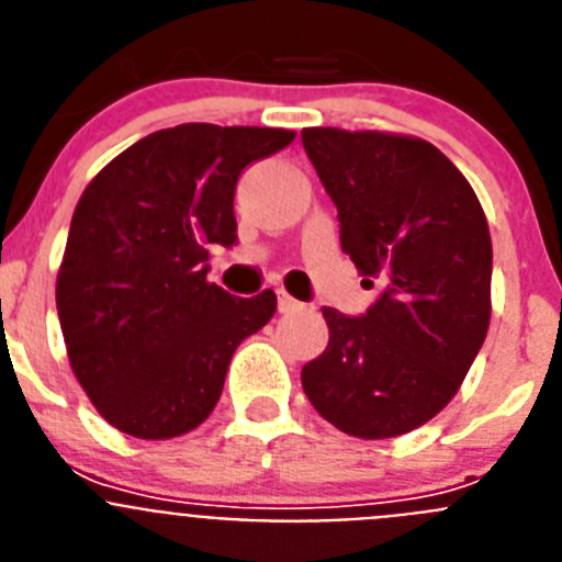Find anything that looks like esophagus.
<instances>
[{"mask_svg": "<svg viewBox=\"0 0 562 562\" xmlns=\"http://www.w3.org/2000/svg\"><path fill=\"white\" fill-rule=\"evenodd\" d=\"M297 310H304V304L295 301L292 295H286L284 290H278V312H281V315H290V312H297Z\"/></svg>", "mask_w": 562, "mask_h": 562, "instance_id": "1", "label": "esophagus"}]
</instances>
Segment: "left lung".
I'll use <instances>...</instances> for the list:
<instances>
[{
  "label": "left lung",
  "instance_id": "left-lung-1",
  "mask_svg": "<svg viewBox=\"0 0 562 562\" xmlns=\"http://www.w3.org/2000/svg\"><path fill=\"white\" fill-rule=\"evenodd\" d=\"M301 140L342 252L380 286L360 317L324 306L329 346L301 382L342 434H408L453 400L490 329L486 216L464 173L419 137L304 128Z\"/></svg>",
  "mask_w": 562,
  "mask_h": 562
}]
</instances>
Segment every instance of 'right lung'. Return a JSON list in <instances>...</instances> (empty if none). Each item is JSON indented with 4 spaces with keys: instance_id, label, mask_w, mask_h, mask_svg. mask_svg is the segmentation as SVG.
<instances>
[{
    "instance_id": "right-lung-1",
    "label": "right lung",
    "mask_w": 562,
    "mask_h": 562,
    "mask_svg": "<svg viewBox=\"0 0 562 562\" xmlns=\"http://www.w3.org/2000/svg\"><path fill=\"white\" fill-rule=\"evenodd\" d=\"M295 132L182 123L117 154L78 200L56 284L64 342L98 414L137 439L211 416L236 346L276 315V292L207 284V247L236 245L233 193Z\"/></svg>"
}]
</instances>
